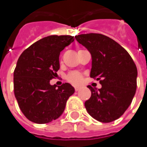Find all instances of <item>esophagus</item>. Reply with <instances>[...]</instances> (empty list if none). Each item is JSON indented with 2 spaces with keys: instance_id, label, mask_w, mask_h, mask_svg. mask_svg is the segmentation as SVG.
<instances>
[{
  "instance_id": "obj_1",
  "label": "esophagus",
  "mask_w": 147,
  "mask_h": 147,
  "mask_svg": "<svg viewBox=\"0 0 147 147\" xmlns=\"http://www.w3.org/2000/svg\"><path fill=\"white\" fill-rule=\"evenodd\" d=\"M79 89H80V88H79V87H74V90H75L76 92H78Z\"/></svg>"
}]
</instances>
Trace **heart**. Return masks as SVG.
Returning a JSON list of instances; mask_svg holds the SVG:
<instances>
[{"label":"heart","mask_w":147,"mask_h":147,"mask_svg":"<svg viewBox=\"0 0 147 147\" xmlns=\"http://www.w3.org/2000/svg\"><path fill=\"white\" fill-rule=\"evenodd\" d=\"M66 79L68 82H69L74 85H78L82 82L83 80V75L80 72L78 71H71L69 72L67 76H66Z\"/></svg>","instance_id":"b5f03b06"}]
</instances>
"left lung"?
Returning a JSON list of instances; mask_svg holds the SVG:
<instances>
[{
  "mask_svg": "<svg viewBox=\"0 0 147 147\" xmlns=\"http://www.w3.org/2000/svg\"><path fill=\"white\" fill-rule=\"evenodd\" d=\"M92 57L90 76L99 80L100 89L92 92L85 101L88 114L102 123H110L123 115L137 89L138 69L127 51L109 37L100 33L75 36Z\"/></svg>",
  "mask_w": 147,
  "mask_h": 147,
  "instance_id": "8db88e82",
  "label": "left lung"
}]
</instances>
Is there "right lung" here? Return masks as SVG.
<instances>
[{
  "instance_id": "add662e5",
  "label": "right lung",
  "mask_w": 147,
  "mask_h": 147,
  "mask_svg": "<svg viewBox=\"0 0 147 147\" xmlns=\"http://www.w3.org/2000/svg\"><path fill=\"white\" fill-rule=\"evenodd\" d=\"M74 41L69 35L48 36L24 51L14 71V92L22 113L30 121L47 123L58 119L74 92L69 83L58 88L50 81L57 77L59 56Z\"/></svg>"
}]
</instances>
